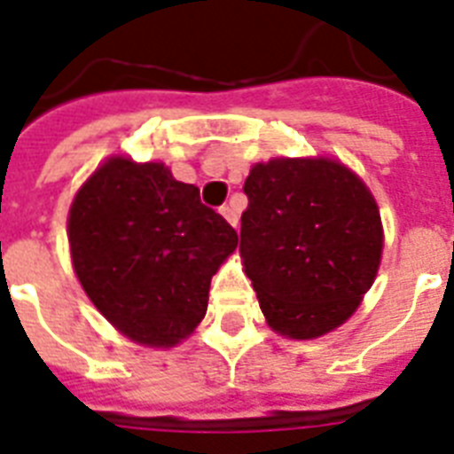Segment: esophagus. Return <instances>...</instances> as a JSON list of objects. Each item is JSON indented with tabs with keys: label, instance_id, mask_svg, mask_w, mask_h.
<instances>
[{
	"label": "esophagus",
	"instance_id": "esophagus-1",
	"mask_svg": "<svg viewBox=\"0 0 454 454\" xmlns=\"http://www.w3.org/2000/svg\"><path fill=\"white\" fill-rule=\"evenodd\" d=\"M219 212H221V216H223V219H226L228 223H231V226H238V212H235L233 207L223 205L219 209Z\"/></svg>",
	"mask_w": 454,
	"mask_h": 454
}]
</instances>
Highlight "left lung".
I'll list each match as a JSON object with an SVG mask.
<instances>
[{"label":"left lung","instance_id":"1","mask_svg":"<svg viewBox=\"0 0 454 454\" xmlns=\"http://www.w3.org/2000/svg\"><path fill=\"white\" fill-rule=\"evenodd\" d=\"M240 254L269 325L313 339L351 316L381 259L377 202L334 160H270L245 181Z\"/></svg>","mask_w":454,"mask_h":454}]
</instances>
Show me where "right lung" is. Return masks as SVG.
I'll return each mask as SVG.
<instances>
[{"mask_svg":"<svg viewBox=\"0 0 454 454\" xmlns=\"http://www.w3.org/2000/svg\"><path fill=\"white\" fill-rule=\"evenodd\" d=\"M74 273L94 306L138 344L174 346L205 317L209 283L238 233L160 162L113 157L67 219Z\"/></svg>","mask_w":454,"mask_h":454,"instance_id":"right-lung-1","label":"right lung"}]
</instances>
